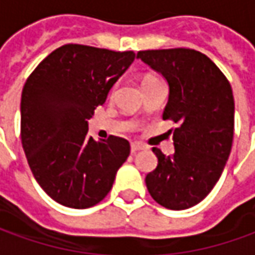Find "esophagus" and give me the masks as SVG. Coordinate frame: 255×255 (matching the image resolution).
I'll list each match as a JSON object with an SVG mask.
<instances>
[{"label": "esophagus", "mask_w": 255, "mask_h": 255, "mask_svg": "<svg viewBox=\"0 0 255 255\" xmlns=\"http://www.w3.org/2000/svg\"><path fill=\"white\" fill-rule=\"evenodd\" d=\"M144 147L143 145H140V144H136V143H133V144L130 145V151H131V154H136V152H138L140 150H143Z\"/></svg>", "instance_id": "obj_1"}]
</instances>
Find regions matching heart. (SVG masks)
<instances>
[{"instance_id":"1","label":"heart","mask_w":255,"mask_h":255,"mask_svg":"<svg viewBox=\"0 0 255 255\" xmlns=\"http://www.w3.org/2000/svg\"><path fill=\"white\" fill-rule=\"evenodd\" d=\"M158 79L155 76H151V75H148V76H145L144 79H143V86H147V84L150 83H154V82H157ZM117 87V86H115ZM115 87H114V90H115Z\"/></svg>"}]
</instances>
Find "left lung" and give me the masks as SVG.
Here are the masks:
<instances>
[{
    "label": "left lung",
    "mask_w": 255,
    "mask_h": 255,
    "mask_svg": "<svg viewBox=\"0 0 255 255\" xmlns=\"http://www.w3.org/2000/svg\"><path fill=\"white\" fill-rule=\"evenodd\" d=\"M137 57L166 79L169 100L162 119L179 125L172 129V155L152 148L158 165L145 176V184L159 205L186 210L208 196L231 154L235 130L231 83L200 51L145 50Z\"/></svg>",
    "instance_id": "1"
}]
</instances>
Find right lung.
Wrapping results in <instances>:
<instances>
[{
  "label": "right lung",
  "mask_w": 255,
  "mask_h": 255,
  "mask_svg": "<svg viewBox=\"0 0 255 255\" xmlns=\"http://www.w3.org/2000/svg\"><path fill=\"white\" fill-rule=\"evenodd\" d=\"M134 57L133 51L65 44L27 77L20 140L37 183L59 204L89 208L103 201L129 157L126 138L111 134L96 141L87 119Z\"/></svg>",
  "instance_id": "add662e5"
}]
</instances>
